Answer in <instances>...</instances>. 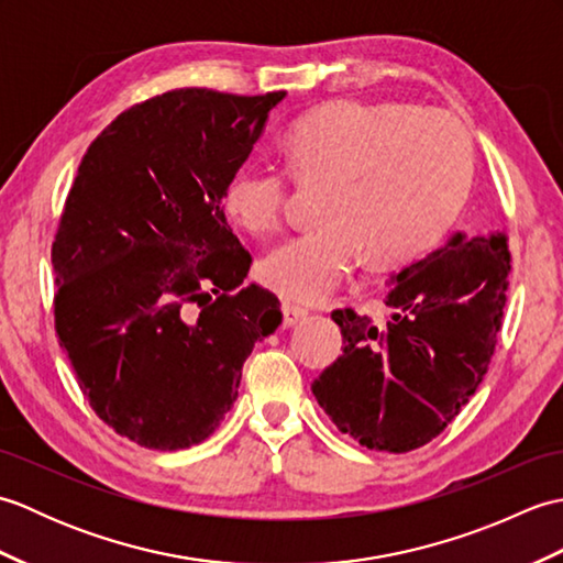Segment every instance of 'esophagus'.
<instances>
[{"instance_id": "34e87169", "label": "esophagus", "mask_w": 563, "mask_h": 563, "mask_svg": "<svg viewBox=\"0 0 563 563\" xmlns=\"http://www.w3.org/2000/svg\"><path fill=\"white\" fill-rule=\"evenodd\" d=\"M280 312H283V327H285V329L295 327L297 321H302V319L307 317V309L297 307V305H292V302H283V305H280Z\"/></svg>"}]
</instances>
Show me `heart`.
<instances>
[{"label":"heart","instance_id":"b5f03b06","mask_svg":"<svg viewBox=\"0 0 563 563\" xmlns=\"http://www.w3.org/2000/svg\"><path fill=\"white\" fill-rule=\"evenodd\" d=\"M290 169L327 178L319 218L261 261V280L297 302L327 297L355 266L421 254L448 230L472 186V142L450 115L413 106L341 99L297 121L285 137ZM288 166L251 162L224 188V210L268 236L288 210Z\"/></svg>","mask_w":563,"mask_h":563}]
</instances>
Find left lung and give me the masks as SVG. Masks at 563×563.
Returning a JSON list of instances; mask_svg holds the SVG:
<instances>
[{
    "mask_svg": "<svg viewBox=\"0 0 563 563\" xmlns=\"http://www.w3.org/2000/svg\"><path fill=\"white\" fill-rule=\"evenodd\" d=\"M506 234L457 232L394 273L387 319L336 309L343 355L312 391L341 433L369 450L426 445L462 411L492 363L504 324Z\"/></svg>",
    "mask_w": 563,
    "mask_h": 563,
    "instance_id": "1",
    "label": "left lung"
}]
</instances>
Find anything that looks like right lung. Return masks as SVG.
Listing matches in <instances>:
<instances>
[{
	"mask_svg": "<svg viewBox=\"0 0 563 563\" xmlns=\"http://www.w3.org/2000/svg\"><path fill=\"white\" fill-rule=\"evenodd\" d=\"M285 91L174 89L123 111L81 157L53 242L55 331L103 423L150 450L206 440L280 302L222 198Z\"/></svg>",
	"mask_w": 563,
	"mask_h": 563,
	"instance_id": "1",
	"label": "right lung"
}]
</instances>
